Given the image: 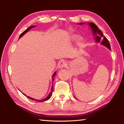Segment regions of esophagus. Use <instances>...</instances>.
I'll use <instances>...</instances> for the list:
<instances>
[{
	"instance_id": "obj_1",
	"label": "esophagus",
	"mask_w": 124,
	"mask_h": 124,
	"mask_svg": "<svg viewBox=\"0 0 124 124\" xmlns=\"http://www.w3.org/2000/svg\"><path fill=\"white\" fill-rule=\"evenodd\" d=\"M66 66H67V62L65 61L64 60L61 61L58 63V68H64L65 67H66Z\"/></svg>"
}]
</instances>
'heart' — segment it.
I'll return each mask as SVG.
<instances>
[{"mask_svg":"<svg viewBox=\"0 0 124 124\" xmlns=\"http://www.w3.org/2000/svg\"><path fill=\"white\" fill-rule=\"evenodd\" d=\"M78 38V37L77 36V35H74V36L73 37V38L74 39H77Z\"/></svg>","mask_w":124,"mask_h":124,"instance_id":"b5f03b06","label":"heart"}]
</instances>
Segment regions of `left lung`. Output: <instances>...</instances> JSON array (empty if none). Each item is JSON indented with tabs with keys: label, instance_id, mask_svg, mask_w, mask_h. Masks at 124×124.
<instances>
[{
	"label": "left lung",
	"instance_id": "8db88e82",
	"mask_svg": "<svg viewBox=\"0 0 124 124\" xmlns=\"http://www.w3.org/2000/svg\"><path fill=\"white\" fill-rule=\"evenodd\" d=\"M80 24H83V23H79ZM89 24L91 27L92 29V32H93L94 35H95V39L97 41L98 43L101 41V44L102 45H104L105 46L108 47L109 49H110V44L109 43L108 40L106 38V37L104 36L103 34L101 31L99 29L97 26L92 22L89 23Z\"/></svg>",
	"mask_w": 124,
	"mask_h": 124
}]
</instances>
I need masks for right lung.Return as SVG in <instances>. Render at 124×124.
Wrapping results in <instances>:
<instances>
[{"label":"right lung","mask_w":124,"mask_h":124,"mask_svg":"<svg viewBox=\"0 0 124 124\" xmlns=\"http://www.w3.org/2000/svg\"><path fill=\"white\" fill-rule=\"evenodd\" d=\"M35 27L34 26H31V27H29V28H27V29H26V30H25L24 32H23L21 34V35H20V38L22 36H23V35H24L25 33H26V32H28V31L29 30V29H31V28H32L33 27ZM56 74V72H54V74L52 75V81H54V77L55 76V75ZM51 92H50V93L49 94V95H48V96H47L45 98H44V99H43V100H35V99H34V98H31V97H29V96H27V97L28 98H29V99H31V100H33V101H37V102H44V101H47V100H48L49 99H50V97H51V95H52V92H53V86H52V87H51ZM26 96V95H25Z\"/></svg>","instance_id":"1"}]
</instances>
